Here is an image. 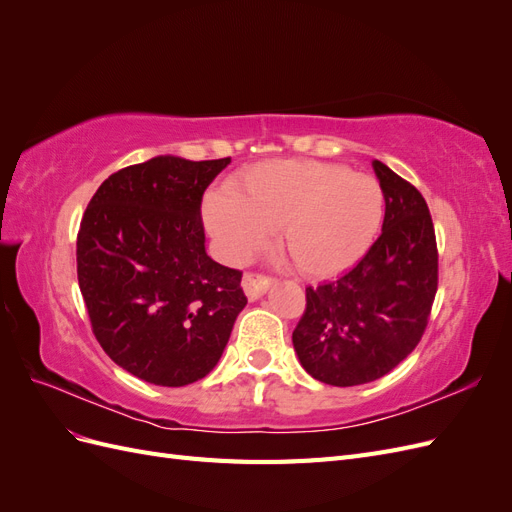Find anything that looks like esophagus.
I'll use <instances>...</instances> for the list:
<instances>
[{
	"label": "esophagus",
	"instance_id": "esophagus-1",
	"mask_svg": "<svg viewBox=\"0 0 512 512\" xmlns=\"http://www.w3.org/2000/svg\"><path fill=\"white\" fill-rule=\"evenodd\" d=\"M271 284L273 282L269 280V277H262V275H256V273L243 275V292L250 301H258L262 294H265L271 288Z\"/></svg>",
	"mask_w": 512,
	"mask_h": 512
}]
</instances>
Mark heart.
Masks as SVG:
<instances>
[{"instance_id": "obj_1", "label": "heart", "mask_w": 512, "mask_h": 512, "mask_svg": "<svg viewBox=\"0 0 512 512\" xmlns=\"http://www.w3.org/2000/svg\"><path fill=\"white\" fill-rule=\"evenodd\" d=\"M209 235L228 262L254 256L277 230L288 265L314 280L354 267L374 245L384 220L378 179L344 164L273 160L250 166L205 198Z\"/></svg>"}]
</instances>
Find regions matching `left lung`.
I'll return each mask as SVG.
<instances>
[{"label":"left lung","mask_w":512,"mask_h":512,"mask_svg":"<svg viewBox=\"0 0 512 512\" xmlns=\"http://www.w3.org/2000/svg\"><path fill=\"white\" fill-rule=\"evenodd\" d=\"M384 192L382 235L335 282L305 288L292 346L309 376L331 386L374 382L421 342L438 290L436 232L414 185L371 162Z\"/></svg>","instance_id":"obj_1"}]
</instances>
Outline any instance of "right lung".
<instances>
[{
	"instance_id": "add662e5",
	"label": "right lung",
	"mask_w": 512,
	"mask_h": 512,
	"mask_svg": "<svg viewBox=\"0 0 512 512\" xmlns=\"http://www.w3.org/2000/svg\"><path fill=\"white\" fill-rule=\"evenodd\" d=\"M230 164L156 156L108 177L83 215L76 271L96 339L132 376L185 386L218 365L241 273L207 256L200 203Z\"/></svg>"
}]
</instances>
